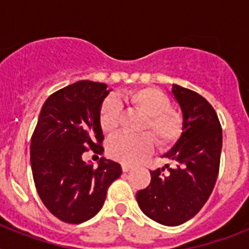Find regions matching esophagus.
Returning a JSON list of instances; mask_svg holds the SVG:
<instances>
[{"instance_id": "esophagus-1", "label": "esophagus", "mask_w": 249, "mask_h": 249, "mask_svg": "<svg viewBox=\"0 0 249 249\" xmlns=\"http://www.w3.org/2000/svg\"><path fill=\"white\" fill-rule=\"evenodd\" d=\"M131 169H132V166H129V164H127V163H122L123 172H128V171H131Z\"/></svg>"}]
</instances>
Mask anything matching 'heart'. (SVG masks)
Segmentation results:
<instances>
[{
	"label": "heart",
	"instance_id": "heart-1",
	"mask_svg": "<svg viewBox=\"0 0 249 249\" xmlns=\"http://www.w3.org/2000/svg\"><path fill=\"white\" fill-rule=\"evenodd\" d=\"M124 101L140 113L144 114L141 131L149 133L160 148L172 146L181 136V114L171 109V101L166 93L155 87H142L132 89L123 96ZM121 117V105L109 96L101 105L100 126L105 133H113L118 127ZM149 134V135H150ZM146 133L131 137L117 135L107 143V155L109 158L122 163L132 164L146 157L153 149V139Z\"/></svg>",
	"mask_w": 249,
	"mask_h": 249
}]
</instances>
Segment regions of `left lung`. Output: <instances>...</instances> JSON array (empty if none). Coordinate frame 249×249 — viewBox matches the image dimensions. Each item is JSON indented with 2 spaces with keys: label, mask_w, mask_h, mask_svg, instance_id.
I'll list each match as a JSON object with an SVG mask.
<instances>
[{
  "label": "left lung",
  "mask_w": 249,
  "mask_h": 249,
  "mask_svg": "<svg viewBox=\"0 0 249 249\" xmlns=\"http://www.w3.org/2000/svg\"><path fill=\"white\" fill-rule=\"evenodd\" d=\"M172 93L183 116L182 135L163 157L173 167L151 171V183L138 191L142 212L163 226H179L199 212L210 198L219 171L222 127L211 103L178 85Z\"/></svg>",
  "instance_id": "1"
}]
</instances>
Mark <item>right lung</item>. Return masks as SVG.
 Wrapping results in <instances>:
<instances>
[{"label":"right lung","mask_w":249,"mask_h":249,"mask_svg":"<svg viewBox=\"0 0 249 249\" xmlns=\"http://www.w3.org/2000/svg\"><path fill=\"white\" fill-rule=\"evenodd\" d=\"M111 91V89H109ZM106 83L78 81L46 100L31 140V167L39 198L54 217L78 224L97 214L107 190L122 175L121 164L101 157L86 163L91 148L102 153L100 108Z\"/></svg>","instance_id":"add662e5"}]
</instances>
